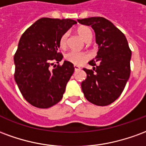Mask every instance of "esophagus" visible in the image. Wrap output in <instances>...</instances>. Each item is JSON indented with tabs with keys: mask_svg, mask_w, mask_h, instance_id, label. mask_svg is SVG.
Masks as SVG:
<instances>
[{
	"mask_svg": "<svg viewBox=\"0 0 146 146\" xmlns=\"http://www.w3.org/2000/svg\"><path fill=\"white\" fill-rule=\"evenodd\" d=\"M74 70H75V71L80 70V67L78 66H74Z\"/></svg>",
	"mask_w": 146,
	"mask_h": 146,
	"instance_id": "34e87169",
	"label": "esophagus"
}]
</instances>
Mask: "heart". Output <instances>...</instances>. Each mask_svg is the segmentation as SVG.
<instances>
[{
    "instance_id": "heart-1",
    "label": "heart",
    "mask_w": 146,
    "mask_h": 146,
    "mask_svg": "<svg viewBox=\"0 0 146 146\" xmlns=\"http://www.w3.org/2000/svg\"><path fill=\"white\" fill-rule=\"evenodd\" d=\"M77 33L84 41H87L88 40L92 38V31L88 27H80L77 29ZM67 39H68V33H63L60 36L59 40H58V44L60 46V48H66L67 44ZM65 58H66V60L73 63L75 66H80L88 60L89 55L87 53L81 52V51H71L66 54Z\"/></svg>"
}]
</instances>
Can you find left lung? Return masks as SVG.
<instances>
[{"label": "left lung", "instance_id": "8db88e82", "mask_svg": "<svg viewBox=\"0 0 146 146\" xmlns=\"http://www.w3.org/2000/svg\"><path fill=\"white\" fill-rule=\"evenodd\" d=\"M91 27L95 33L98 51L89 64L92 70L84 69L87 78L81 88L87 100L97 106H107L119 98L130 77L131 51L124 34L103 17L77 19Z\"/></svg>", "mask_w": 146, "mask_h": 146}]
</instances>
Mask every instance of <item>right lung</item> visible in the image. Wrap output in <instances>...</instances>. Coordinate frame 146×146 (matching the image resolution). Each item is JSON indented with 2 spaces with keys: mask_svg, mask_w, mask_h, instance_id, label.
<instances>
[{
  "mask_svg": "<svg viewBox=\"0 0 146 146\" xmlns=\"http://www.w3.org/2000/svg\"><path fill=\"white\" fill-rule=\"evenodd\" d=\"M75 20L41 18L21 36L14 56L15 80L24 98L37 108L46 109L60 101L74 72L73 64L64 61L58 50V40Z\"/></svg>",
  "mask_w": 146,
  "mask_h": 146,
  "instance_id": "add662e5",
  "label": "right lung"
}]
</instances>
